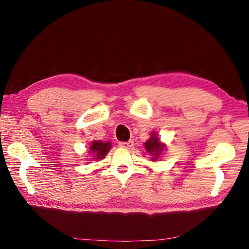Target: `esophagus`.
Masks as SVG:
<instances>
[{
    "mask_svg": "<svg viewBox=\"0 0 249 249\" xmlns=\"http://www.w3.org/2000/svg\"><path fill=\"white\" fill-rule=\"evenodd\" d=\"M120 147L122 148H126V149H133L134 147V142L133 141H128V142H121L119 144Z\"/></svg>",
    "mask_w": 249,
    "mask_h": 249,
    "instance_id": "1",
    "label": "esophagus"
}]
</instances>
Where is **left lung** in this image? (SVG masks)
I'll use <instances>...</instances> for the list:
<instances>
[{"instance_id":"obj_1","label":"left lung","mask_w":249,"mask_h":249,"mask_svg":"<svg viewBox=\"0 0 249 249\" xmlns=\"http://www.w3.org/2000/svg\"><path fill=\"white\" fill-rule=\"evenodd\" d=\"M144 146L147 153L149 155H153V158H151L153 161H156V160L159 158V156L161 155L163 149L166 148V145L162 144V142H160V141L158 140V137L156 136L155 133L150 134V138L145 142Z\"/></svg>"}]
</instances>
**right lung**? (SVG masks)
<instances>
[{
    "instance_id": "1",
    "label": "right lung",
    "mask_w": 249,
    "mask_h": 249,
    "mask_svg": "<svg viewBox=\"0 0 249 249\" xmlns=\"http://www.w3.org/2000/svg\"><path fill=\"white\" fill-rule=\"evenodd\" d=\"M109 149H111V142H104L102 141H93L91 142L90 146V151L91 154H93L94 160L103 159L105 157V155L109 151Z\"/></svg>"
}]
</instances>
